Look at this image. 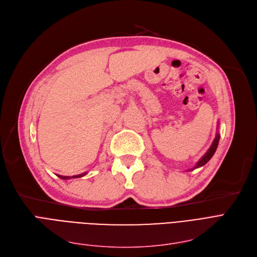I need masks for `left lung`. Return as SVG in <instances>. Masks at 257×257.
<instances>
[{"mask_svg":"<svg viewBox=\"0 0 257 257\" xmlns=\"http://www.w3.org/2000/svg\"><path fill=\"white\" fill-rule=\"evenodd\" d=\"M218 141H219V134L218 133H216V135H215V138H214V140H213V142H212V144H211V146L209 148V150L206 152V154L200 159L199 160V162L195 164V166L192 168V169H189V170H193V169H195V168H199V167H201V166H203V165H205L207 162H208L210 159L212 158V156L214 155V153H215V151H216V149H217V145H218Z\"/></svg>","mask_w":257,"mask_h":257,"instance_id":"8db88e82","label":"left lung"}]
</instances>
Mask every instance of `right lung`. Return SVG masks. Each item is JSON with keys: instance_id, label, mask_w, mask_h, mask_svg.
Instances as JSON below:
<instances>
[{"instance_id": "obj_1", "label": "right lung", "mask_w": 257, "mask_h": 257, "mask_svg": "<svg viewBox=\"0 0 257 257\" xmlns=\"http://www.w3.org/2000/svg\"><path fill=\"white\" fill-rule=\"evenodd\" d=\"M87 174H88V173H82V174H80V175L72 176V177H68V176H60V175H57V177H58V178H60V179H63V180H69V179H73V178H81V177L85 176V175H87Z\"/></svg>"}]
</instances>
